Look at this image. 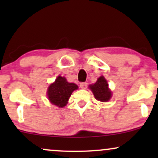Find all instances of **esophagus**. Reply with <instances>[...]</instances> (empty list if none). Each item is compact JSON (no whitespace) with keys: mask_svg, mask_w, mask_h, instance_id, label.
<instances>
[{"mask_svg":"<svg viewBox=\"0 0 158 158\" xmlns=\"http://www.w3.org/2000/svg\"><path fill=\"white\" fill-rule=\"evenodd\" d=\"M88 86V83L87 82H81L80 83V88L81 89H85Z\"/></svg>","mask_w":158,"mask_h":158,"instance_id":"obj_1","label":"esophagus"}]
</instances>
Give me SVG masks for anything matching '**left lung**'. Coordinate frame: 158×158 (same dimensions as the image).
I'll list each match as a JSON object with an SVG mask.
<instances>
[{"instance_id": "8db88e82", "label": "left lung", "mask_w": 158, "mask_h": 158, "mask_svg": "<svg viewBox=\"0 0 158 158\" xmlns=\"http://www.w3.org/2000/svg\"><path fill=\"white\" fill-rule=\"evenodd\" d=\"M89 88L93 92L96 99L100 102H108L112 97V93L108 88L107 80L102 76L98 78L96 83L89 85Z\"/></svg>"}]
</instances>
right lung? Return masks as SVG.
Segmentation results:
<instances>
[{"mask_svg": "<svg viewBox=\"0 0 158 158\" xmlns=\"http://www.w3.org/2000/svg\"><path fill=\"white\" fill-rule=\"evenodd\" d=\"M77 89V85L68 82L66 78L59 76L55 81L48 87L47 94L52 104L63 108L67 105L73 91Z\"/></svg>", "mask_w": 158, "mask_h": 158, "instance_id": "obj_1", "label": "right lung"}]
</instances>
